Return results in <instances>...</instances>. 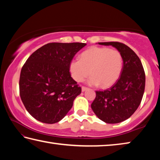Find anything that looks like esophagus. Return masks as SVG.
Here are the masks:
<instances>
[{
	"label": "esophagus",
	"instance_id": "obj_1",
	"mask_svg": "<svg viewBox=\"0 0 160 160\" xmlns=\"http://www.w3.org/2000/svg\"><path fill=\"white\" fill-rule=\"evenodd\" d=\"M86 90H88V88L87 87H85V86H82V92H84Z\"/></svg>",
	"mask_w": 160,
	"mask_h": 160
}]
</instances>
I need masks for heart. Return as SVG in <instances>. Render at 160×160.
<instances>
[{
	"instance_id": "heart-1",
	"label": "heart",
	"mask_w": 160,
	"mask_h": 160,
	"mask_svg": "<svg viewBox=\"0 0 160 160\" xmlns=\"http://www.w3.org/2000/svg\"><path fill=\"white\" fill-rule=\"evenodd\" d=\"M122 67V55L118 50L93 47L81 54L80 60L70 62L69 72L76 82H82L91 74L88 84L108 88L118 80Z\"/></svg>"
}]
</instances>
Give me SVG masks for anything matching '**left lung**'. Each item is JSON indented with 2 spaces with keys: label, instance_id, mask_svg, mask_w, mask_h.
<instances>
[{
  "label": "left lung",
  "instance_id": "obj_1",
  "mask_svg": "<svg viewBox=\"0 0 160 160\" xmlns=\"http://www.w3.org/2000/svg\"><path fill=\"white\" fill-rule=\"evenodd\" d=\"M121 52L123 67L117 82L105 91H96L91 108L98 118L108 124H117L127 119L141 104L144 93L145 75L141 61L133 50L119 42H102Z\"/></svg>",
  "mask_w": 160,
  "mask_h": 160
}]
</instances>
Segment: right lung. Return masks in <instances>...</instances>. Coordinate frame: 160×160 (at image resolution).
Returning <instances> with one entry per match:
<instances>
[{
  "label": "right lung",
  "mask_w": 160,
  "mask_h": 160,
  "mask_svg": "<svg viewBox=\"0 0 160 160\" xmlns=\"http://www.w3.org/2000/svg\"><path fill=\"white\" fill-rule=\"evenodd\" d=\"M83 43H50L33 52L22 67L19 94L25 108L38 121L55 124L62 119L82 93L69 64Z\"/></svg>",
  "instance_id": "1"
}]
</instances>
